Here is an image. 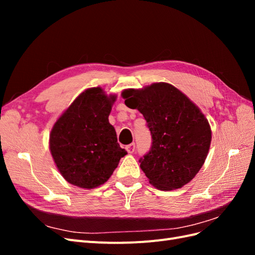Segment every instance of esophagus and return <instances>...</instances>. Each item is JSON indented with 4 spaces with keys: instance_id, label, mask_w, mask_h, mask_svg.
I'll list each match as a JSON object with an SVG mask.
<instances>
[{
    "instance_id": "obj_1",
    "label": "esophagus",
    "mask_w": 255,
    "mask_h": 255,
    "mask_svg": "<svg viewBox=\"0 0 255 255\" xmlns=\"http://www.w3.org/2000/svg\"><path fill=\"white\" fill-rule=\"evenodd\" d=\"M126 149H127V151H128V153H133V152L135 151V143L133 142V143L128 144V145L126 146Z\"/></svg>"
}]
</instances>
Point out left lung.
<instances>
[{
  "label": "left lung",
  "instance_id": "obj_1",
  "mask_svg": "<svg viewBox=\"0 0 255 255\" xmlns=\"http://www.w3.org/2000/svg\"><path fill=\"white\" fill-rule=\"evenodd\" d=\"M126 105L137 109L152 136L150 151L139 159L150 184L177 189L203 166L212 140L207 119L184 94L168 83L122 92Z\"/></svg>",
  "mask_w": 255,
  "mask_h": 255
}]
</instances>
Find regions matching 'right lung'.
I'll return each mask as SVG.
<instances>
[{
	"instance_id": "1",
	"label": "right lung",
	"mask_w": 255,
	"mask_h": 255,
	"mask_svg": "<svg viewBox=\"0 0 255 255\" xmlns=\"http://www.w3.org/2000/svg\"><path fill=\"white\" fill-rule=\"evenodd\" d=\"M115 96L89 88L76 98L55 122L50 150L59 172L69 183L91 189L104 184L127 154L109 122Z\"/></svg>"
}]
</instances>
